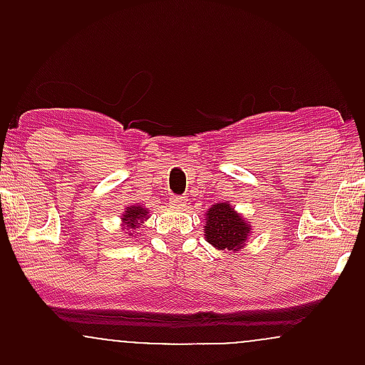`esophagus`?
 Listing matches in <instances>:
<instances>
[{"mask_svg": "<svg viewBox=\"0 0 365 365\" xmlns=\"http://www.w3.org/2000/svg\"><path fill=\"white\" fill-rule=\"evenodd\" d=\"M169 203L173 206H176V208H183V206L187 205V200L185 196H171L169 197Z\"/></svg>", "mask_w": 365, "mask_h": 365, "instance_id": "esophagus-1", "label": "esophagus"}]
</instances>
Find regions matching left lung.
I'll use <instances>...</instances> for the list:
<instances>
[{"instance_id":"8db88e82","label":"left lung","mask_w":365,"mask_h":365,"mask_svg":"<svg viewBox=\"0 0 365 365\" xmlns=\"http://www.w3.org/2000/svg\"><path fill=\"white\" fill-rule=\"evenodd\" d=\"M206 240L217 249L237 251L244 245L251 227L227 203H217L206 213Z\"/></svg>"}]
</instances>
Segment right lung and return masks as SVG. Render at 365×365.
<instances>
[{"label":"right lung","instance_id":"right-lung-1","mask_svg":"<svg viewBox=\"0 0 365 365\" xmlns=\"http://www.w3.org/2000/svg\"><path fill=\"white\" fill-rule=\"evenodd\" d=\"M146 210L141 208V206H130V208H127V212H125L123 215V220L128 224V227H135V224L139 222V220H143L146 217Z\"/></svg>","mask_w":365,"mask_h":365}]
</instances>
